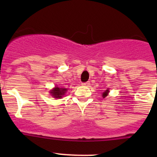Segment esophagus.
<instances>
[{
    "label": "esophagus",
    "mask_w": 157,
    "mask_h": 157,
    "mask_svg": "<svg viewBox=\"0 0 157 157\" xmlns=\"http://www.w3.org/2000/svg\"><path fill=\"white\" fill-rule=\"evenodd\" d=\"M90 84V81H87V82H85V83H82V85H83V86H89Z\"/></svg>",
    "instance_id": "1"
}]
</instances>
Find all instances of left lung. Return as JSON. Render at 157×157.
<instances>
[{"label":"left lung","mask_w":157,"mask_h":157,"mask_svg":"<svg viewBox=\"0 0 157 157\" xmlns=\"http://www.w3.org/2000/svg\"><path fill=\"white\" fill-rule=\"evenodd\" d=\"M109 89L107 90H105V92H104L103 93V94H102V97L103 98H105V97H106V96H108V93H109Z\"/></svg>","instance_id":"1"}]
</instances>
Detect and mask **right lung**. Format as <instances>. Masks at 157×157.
<instances>
[{
	"label": "right lung",
	"instance_id": "obj_1",
	"mask_svg": "<svg viewBox=\"0 0 157 157\" xmlns=\"http://www.w3.org/2000/svg\"><path fill=\"white\" fill-rule=\"evenodd\" d=\"M67 91V89L65 88H60V87H55L52 91H50V93L52 96L55 98H58V99H61L62 96H64V93Z\"/></svg>",
	"mask_w": 157,
	"mask_h": 157
}]
</instances>
